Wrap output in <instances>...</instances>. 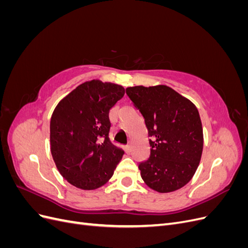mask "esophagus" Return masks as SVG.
<instances>
[{
    "label": "esophagus",
    "mask_w": 248,
    "mask_h": 248,
    "mask_svg": "<svg viewBox=\"0 0 248 248\" xmlns=\"http://www.w3.org/2000/svg\"><path fill=\"white\" fill-rule=\"evenodd\" d=\"M125 151L127 154H129L131 152V146L130 145H126L125 146Z\"/></svg>",
    "instance_id": "1"
}]
</instances>
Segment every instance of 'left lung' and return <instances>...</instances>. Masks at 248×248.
<instances>
[{
    "mask_svg": "<svg viewBox=\"0 0 248 248\" xmlns=\"http://www.w3.org/2000/svg\"><path fill=\"white\" fill-rule=\"evenodd\" d=\"M133 107L145 119L150 144L147 160L139 162L145 183L158 192H170L189 182L202 151L198 108L168 86L126 89Z\"/></svg>",
    "mask_w": 248,
    "mask_h": 248,
    "instance_id": "left-lung-1",
    "label": "left lung"
}]
</instances>
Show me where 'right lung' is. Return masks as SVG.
Here are the masks:
<instances>
[{"label": "right lung", "instance_id": "add662e5", "mask_svg": "<svg viewBox=\"0 0 248 248\" xmlns=\"http://www.w3.org/2000/svg\"><path fill=\"white\" fill-rule=\"evenodd\" d=\"M122 86L100 80L79 85L59 102L50 119V151L67 181L80 189L98 188L114 174L124 150L109 140V110Z\"/></svg>", "mask_w": 248, "mask_h": 248}]
</instances>
